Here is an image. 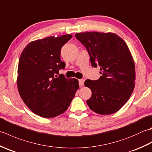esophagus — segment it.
Instances as JSON below:
<instances>
[{
    "label": "esophagus",
    "mask_w": 152,
    "mask_h": 152,
    "mask_svg": "<svg viewBox=\"0 0 152 152\" xmlns=\"http://www.w3.org/2000/svg\"><path fill=\"white\" fill-rule=\"evenodd\" d=\"M84 83V80H79V85L80 86H83Z\"/></svg>",
    "instance_id": "1"
}]
</instances>
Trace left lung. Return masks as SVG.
I'll return each instance as SVG.
<instances>
[{"label": "left lung", "mask_w": 152, "mask_h": 152, "mask_svg": "<svg viewBox=\"0 0 152 152\" xmlns=\"http://www.w3.org/2000/svg\"><path fill=\"white\" fill-rule=\"evenodd\" d=\"M83 44L93 67L102 75L97 80H86L92 95L87 104L101 115L114 114L129 99L135 86L134 63L125 42L112 33L86 32L75 34Z\"/></svg>", "instance_id": "1"}]
</instances>
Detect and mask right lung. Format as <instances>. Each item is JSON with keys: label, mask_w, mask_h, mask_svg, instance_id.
<instances>
[{"label": "right lung", "mask_w": 152, "mask_h": 152, "mask_svg": "<svg viewBox=\"0 0 152 152\" xmlns=\"http://www.w3.org/2000/svg\"><path fill=\"white\" fill-rule=\"evenodd\" d=\"M72 35L49 37L27 45L19 58L17 85L27 107L40 117L51 118L63 114L70 106L79 88L78 80L59 74L65 63L61 50Z\"/></svg>", "instance_id": "1"}]
</instances>
